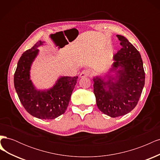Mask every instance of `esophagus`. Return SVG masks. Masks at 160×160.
<instances>
[{
    "instance_id": "esophagus-1",
    "label": "esophagus",
    "mask_w": 160,
    "mask_h": 160,
    "mask_svg": "<svg viewBox=\"0 0 160 160\" xmlns=\"http://www.w3.org/2000/svg\"><path fill=\"white\" fill-rule=\"evenodd\" d=\"M90 74H91V72L89 69H85L80 73V77L83 78V77H89Z\"/></svg>"
}]
</instances>
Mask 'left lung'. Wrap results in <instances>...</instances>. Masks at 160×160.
Listing matches in <instances>:
<instances>
[{
	"instance_id": "1",
	"label": "left lung",
	"mask_w": 160,
	"mask_h": 160,
	"mask_svg": "<svg viewBox=\"0 0 160 160\" xmlns=\"http://www.w3.org/2000/svg\"><path fill=\"white\" fill-rule=\"evenodd\" d=\"M121 49L113 57L108 72L95 76L93 91L97 105L104 114L117 118L137 105L145 85V72L139 52L126 38L117 35Z\"/></svg>"
}]
</instances>
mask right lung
<instances>
[{
    "label": "right lung",
    "mask_w": 160,
    "mask_h": 160,
    "mask_svg": "<svg viewBox=\"0 0 160 160\" xmlns=\"http://www.w3.org/2000/svg\"><path fill=\"white\" fill-rule=\"evenodd\" d=\"M45 42L38 41L22 55L14 72V85L21 103L28 113L41 119H54L65 112L78 77L61 76L49 89L35 88L31 79L30 70L39 52L38 48Z\"/></svg>",
    "instance_id": "obj_1"
}]
</instances>
